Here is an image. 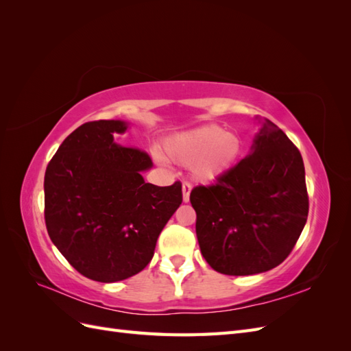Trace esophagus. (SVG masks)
I'll return each mask as SVG.
<instances>
[{"instance_id": "1", "label": "esophagus", "mask_w": 351, "mask_h": 351, "mask_svg": "<svg viewBox=\"0 0 351 351\" xmlns=\"http://www.w3.org/2000/svg\"><path fill=\"white\" fill-rule=\"evenodd\" d=\"M182 190H183V200H184V202H189V200H190V192H192V184L187 183V182L183 183Z\"/></svg>"}]
</instances>
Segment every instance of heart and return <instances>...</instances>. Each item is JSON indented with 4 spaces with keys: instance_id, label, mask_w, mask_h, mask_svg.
I'll use <instances>...</instances> for the list:
<instances>
[{
    "instance_id": "heart-1",
    "label": "heart",
    "mask_w": 351,
    "mask_h": 351,
    "mask_svg": "<svg viewBox=\"0 0 351 351\" xmlns=\"http://www.w3.org/2000/svg\"><path fill=\"white\" fill-rule=\"evenodd\" d=\"M239 136L227 133L224 127L209 124L169 136L164 142L165 155L171 161L189 167L200 182H214L236 164L241 154ZM159 162L164 156L155 155Z\"/></svg>"
}]
</instances>
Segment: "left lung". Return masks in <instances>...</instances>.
<instances>
[{
	"mask_svg": "<svg viewBox=\"0 0 351 351\" xmlns=\"http://www.w3.org/2000/svg\"><path fill=\"white\" fill-rule=\"evenodd\" d=\"M202 256L226 275L278 267L299 240L309 212L299 149L265 119L252 152L212 186L190 193Z\"/></svg>",
	"mask_w": 351,
	"mask_h": 351,
	"instance_id": "obj_1",
	"label": "left lung"
}]
</instances>
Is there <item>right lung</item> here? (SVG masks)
I'll use <instances>...</instances> for the list:
<instances>
[{
  "label": "right lung",
  "instance_id": "add662e5",
  "mask_svg": "<svg viewBox=\"0 0 351 351\" xmlns=\"http://www.w3.org/2000/svg\"><path fill=\"white\" fill-rule=\"evenodd\" d=\"M125 130L121 120L82 124L45 171L48 234L74 269L99 282L141 272L183 200L180 182L167 187L145 182L149 155L114 141Z\"/></svg>",
  "mask_w": 351,
  "mask_h": 351
}]
</instances>
